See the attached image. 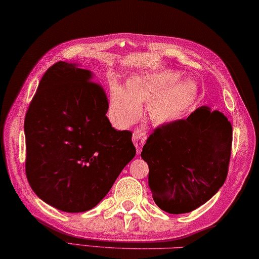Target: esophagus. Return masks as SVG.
Returning a JSON list of instances; mask_svg holds the SVG:
<instances>
[{
	"mask_svg": "<svg viewBox=\"0 0 259 259\" xmlns=\"http://www.w3.org/2000/svg\"><path fill=\"white\" fill-rule=\"evenodd\" d=\"M132 140H133V143L135 144L136 149H138V154H140L141 150H142V146L146 141V133L141 130H136L134 131Z\"/></svg>",
	"mask_w": 259,
	"mask_h": 259,
	"instance_id": "obj_1",
	"label": "esophagus"
}]
</instances>
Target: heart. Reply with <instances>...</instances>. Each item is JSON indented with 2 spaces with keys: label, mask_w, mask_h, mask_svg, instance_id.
I'll list each match as a JSON object with an SVG mask.
<instances>
[{
  "label": "heart",
  "mask_w": 259,
  "mask_h": 259,
  "mask_svg": "<svg viewBox=\"0 0 259 259\" xmlns=\"http://www.w3.org/2000/svg\"><path fill=\"white\" fill-rule=\"evenodd\" d=\"M198 96V85L190 79L182 80L176 71H158L133 75L125 89L117 83L109 87V115L119 127H130L149 104V118L163 126L179 120L192 108Z\"/></svg>",
  "instance_id": "1"
}]
</instances>
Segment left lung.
<instances>
[{
  "label": "left lung",
  "mask_w": 259,
  "mask_h": 259,
  "mask_svg": "<svg viewBox=\"0 0 259 259\" xmlns=\"http://www.w3.org/2000/svg\"><path fill=\"white\" fill-rule=\"evenodd\" d=\"M231 144V123L207 106L155 128L141 153L149 164L155 204L164 212L182 214L206 203L226 182Z\"/></svg>",
  "instance_id": "left-lung-1"
}]
</instances>
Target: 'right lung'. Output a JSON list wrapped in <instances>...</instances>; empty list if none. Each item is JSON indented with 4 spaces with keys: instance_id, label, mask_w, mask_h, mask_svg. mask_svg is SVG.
I'll return each mask as SVG.
<instances>
[{
    "instance_id": "obj_1",
    "label": "right lung",
    "mask_w": 259,
    "mask_h": 259,
    "mask_svg": "<svg viewBox=\"0 0 259 259\" xmlns=\"http://www.w3.org/2000/svg\"><path fill=\"white\" fill-rule=\"evenodd\" d=\"M89 70L57 62L24 118L26 175L37 196L61 211H89L135 157L130 131L107 118L108 99Z\"/></svg>"
}]
</instances>
